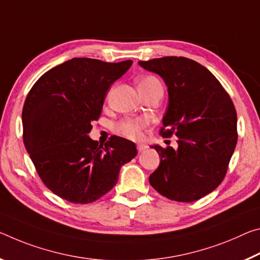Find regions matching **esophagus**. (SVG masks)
I'll list each match as a JSON object with an SVG mask.
<instances>
[{"instance_id":"obj_1","label":"esophagus","mask_w":260,"mask_h":260,"mask_svg":"<svg viewBox=\"0 0 260 260\" xmlns=\"http://www.w3.org/2000/svg\"><path fill=\"white\" fill-rule=\"evenodd\" d=\"M147 148V146L145 145V144H137V150H138V152H143V151H145Z\"/></svg>"}]
</instances>
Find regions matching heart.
Listing matches in <instances>:
<instances>
[{"label": "heart", "instance_id": "obj_1", "mask_svg": "<svg viewBox=\"0 0 260 260\" xmlns=\"http://www.w3.org/2000/svg\"><path fill=\"white\" fill-rule=\"evenodd\" d=\"M138 87L139 91L148 92L154 90V88H162L160 80L158 78L153 77V76H146L138 80ZM147 125V121L145 118H131L126 117L124 120L120 121L116 124L117 133L125 136L127 138H139L142 135V131L144 127Z\"/></svg>", "mask_w": 260, "mask_h": 260}]
</instances>
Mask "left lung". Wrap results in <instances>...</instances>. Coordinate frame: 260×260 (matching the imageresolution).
Wrapping results in <instances>:
<instances>
[{
	"mask_svg": "<svg viewBox=\"0 0 260 260\" xmlns=\"http://www.w3.org/2000/svg\"><path fill=\"white\" fill-rule=\"evenodd\" d=\"M160 75L168 86L169 104L162 137H178L177 150L152 146L160 165L148 181L164 197L191 203L223 181L237 143V115L233 101L212 72L186 57L139 61Z\"/></svg>",
	"mask_w": 260,
	"mask_h": 260,
	"instance_id": "obj_1",
	"label": "left lung"
}]
</instances>
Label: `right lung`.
<instances>
[{"label":"right lung","mask_w":260,"mask_h":260,"mask_svg":"<svg viewBox=\"0 0 260 260\" xmlns=\"http://www.w3.org/2000/svg\"><path fill=\"white\" fill-rule=\"evenodd\" d=\"M133 64L75 57L47 71L23 107V140L38 175L53 193L74 204L98 201L117 183L135 143L112 136L105 146L88 137L105 98Z\"/></svg>","instance_id":"obj_1"}]
</instances>
